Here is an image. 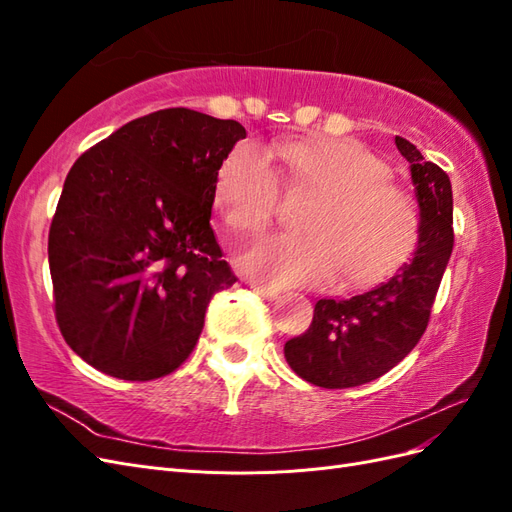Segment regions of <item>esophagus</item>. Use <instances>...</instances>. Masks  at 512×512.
<instances>
[{"label":"esophagus","mask_w":512,"mask_h":512,"mask_svg":"<svg viewBox=\"0 0 512 512\" xmlns=\"http://www.w3.org/2000/svg\"><path fill=\"white\" fill-rule=\"evenodd\" d=\"M250 288L256 292V294H260L262 299L265 301H275L277 297H280V290H275V288H269V286H262V284H250Z\"/></svg>","instance_id":"esophagus-1"}]
</instances>
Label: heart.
I'll return each mask as SVG.
<instances>
[{"label":"heart","mask_w":512,"mask_h":512,"mask_svg":"<svg viewBox=\"0 0 512 512\" xmlns=\"http://www.w3.org/2000/svg\"><path fill=\"white\" fill-rule=\"evenodd\" d=\"M290 190L314 196L301 237L271 235L241 258L245 275L269 286L365 288L386 280L418 237L412 196L389 179V166L352 138H297L275 147ZM280 200V181L265 153L232 147L213 183V205L239 232L265 228Z\"/></svg>","instance_id":"1"}]
</instances>
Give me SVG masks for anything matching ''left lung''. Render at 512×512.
<instances>
[{"label":"left lung","instance_id":"obj_1","mask_svg":"<svg viewBox=\"0 0 512 512\" xmlns=\"http://www.w3.org/2000/svg\"><path fill=\"white\" fill-rule=\"evenodd\" d=\"M410 162L418 203V241L410 262L376 288L350 299H320L309 329L284 356L297 376L322 389H350L393 369L423 337L453 252V188L440 166L395 136Z\"/></svg>","mask_w":512,"mask_h":512}]
</instances>
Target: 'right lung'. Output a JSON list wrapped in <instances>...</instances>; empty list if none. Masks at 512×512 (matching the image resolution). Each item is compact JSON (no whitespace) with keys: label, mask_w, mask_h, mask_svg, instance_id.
Masks as SVG:
<instances>
[{"label":"right lung","mask_w":512,"mask_h":512,"mask_svg":"<svg viewBox=\"0 0 512 512\" xmlns=\"http://www.w3.org/2000/svg\"><path fill=\"white\" fill-rule=\"evenodd\" d=\"M241 138L239 121L164 108L70 168L49 230L55 318L102 374L145 382L175 371L213 294L237 282L209 220L215 175Z\"/></svg>","instance_id":"1"}]
</instances>
